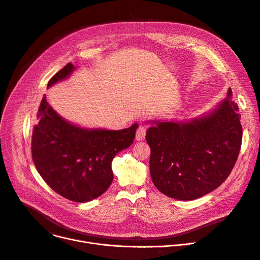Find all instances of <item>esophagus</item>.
Here are the masks:
<instances>
[{
  "instance_id": "34e87169",
  "label": "esophagus",
  "mask_w": 260,
  "mask_h": 260,
  "mask_svg": "<svg viewBox=\"0 0 260 260\" xmlns=\"http://www.w3.org/2000/svg\"><path fill=\"white\" fill-rule=\"evenodd\" d=\"M145 135H146V126L140 125L139 127H138L137 133H136V140H137V141H142V140H144Z\"/></svg>"
}]
</instances>
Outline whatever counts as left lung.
<instances>
[{
    "mask_svg": "<svg viewBox=\"0 0 260 260\" xmlns=\"http://www.w3.org/2000/svg\"><path fill=\"white\" fill-rule=\"evenodd\" d=\"M237 111L229 89L212 110L191 120L146 121L155 188L169 198L192 201L221 185L240 150L243 127Z\"/></svg>",
    "mask_w": 260,
    "mask_h": 260,
    "instance_id": "1",
    "label": "left lung"
}]
</instances>
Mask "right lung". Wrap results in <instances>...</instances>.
Returning <instances> with one entry per match:
<instances>
[{
  "label": "right lung",
  "instance_id": "add662e5",
  "mask_svg": "<svg viewBox=\"0 0 260 260\" xmlns=\"http://www.w3.org/2000/svg\"><path fill=\"white\" fill-rule=\"evenodd\" d=\"M71 62L48 82V88L70 77ZM32 134V159L44 181L61 197L77 203L100 197L113 182L112 161L134 142L138 123L112 131L83 127L62 118L44 96Z\"/></svg>",
  "mask_w": 260,
  "mask_h": 260
}]
</instances>
